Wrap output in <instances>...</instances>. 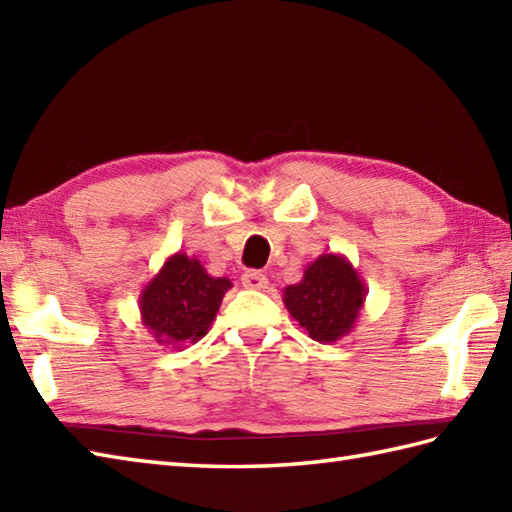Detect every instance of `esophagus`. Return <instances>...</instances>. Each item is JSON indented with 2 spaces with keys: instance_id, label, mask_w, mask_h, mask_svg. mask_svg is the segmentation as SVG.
I'll return each instance as SVG.
<instances>
[{
  "instance_id": "34e87169",
  "label": "esophagus",
  "mask_w": 512,
  "mask_h": 512,
  "mask_svg": "<svg viewBox=\"0 0 512 512\" xmlns=\"http://www.w3.org/2000/svg\"><path fill=\"white\" fill-rule=\"evenodd\" d=\"M242 286L244 288H253V290H262L268 286V277L259 270H246L242 275Z\"/></svg>"
}]
</instances>
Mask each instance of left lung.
Segmentation results:
<instances>
[{"mask_svg": "<svg viewBox=\"0 0 512 512\" xmlns=\"http://www.w3.org/2000/svg\"><path fill=\"white\" fill-rule=\"evenodd\" d=\"M367 288L345 255L325 253L303 270L299 284L284 288L290 317L310 339L334 343L350 334L363 310Z\"/></svg>", "mask_w": 512, "mask_h": 512, "instance_id": "obj_1", "label": "left lung"}]
</instances>
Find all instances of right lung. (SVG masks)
<instances>
[{
    "instance_id": "add662e5",
    "label": "right lung",
    "mask_w": 512,
    "mask_h": 512,
    "mask_svg": "<svg viewBox=\"0 0 512 512\" xmlns=\"http://www.w3.org/2000/svg\"><path fill=\"white\" fill-rule=\"evenodd\" d=\"M231 288V279L211 277L198 257L176 253L140 292V321L160 345L187 347L209 332Z\"/></svg>"
}]
</instances>
